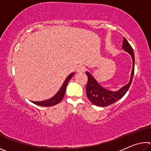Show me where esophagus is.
Segmentation results:
<instances>
[{
    "instance_id": "1",
    "label": "esophagus",
    "mask_w": 151,
    "mask_h": 151,
    "mask_svg": "<svg viewBox=\"0 0 151 151\" xmlns=\"http://www.w3.org/2000/svg\"><path fill=\"white\" fill-rule=\"evenodd\" d=\"M86 70V67L85 66H78L77 67V69H76V71L78 73H83Z\"/></svg>"
}]
</instances>
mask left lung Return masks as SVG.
<instances>
[{
	"instance_id": "left-lung-1",
	"label": "left lung",
	"mask_w": 151,
	"mask_h": 151,
	"mask_svg": "<svg viewBox=\"0 0 151 151\" xmlns=\"http://www.w3.org/2000/svg\"><path fill=\"white\" fill-rule=\"evenodd\" d=\"M122 48L131 55L132 59V69L131 75V79L129 83L119 89L117 91H111L101 86L97 82L91 74L88 72H86L87 75L88 82L86 86V93L88 99L92 103L99 106H107L111 104L115 103L123 96L131 86L132 78H133L134 72V55L133 49L131 46L124 38L122 42Z\"/></svg>"
}]
</instances>
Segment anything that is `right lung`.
<instances>
[{
	"instance_id": "add662e5",
	"label": "right lung",
	"mask_w": 151,
	"mask_h": 151,
	"mask_svg": "<svg viewBox=\"0 0 151 151\" xmlns=\"http://www.w3.org/2000/svg\"><path fill=\"white\" fill-rule=\"evenodd\" d=\"M73 75H74V73L70 74V75L67 76V78H66V80L65 81V82H64V83L63 84V85L60 88V90L58 91V93L51 99H48V100H46V101H39V102L32 101V103H33L35 104H37V105L42 106H51L59 103L60 102L63 100L64 95H65L66 86L68 85V81L70 80L71 78L73 76Z\"/></svg>"
}]
</instances>
